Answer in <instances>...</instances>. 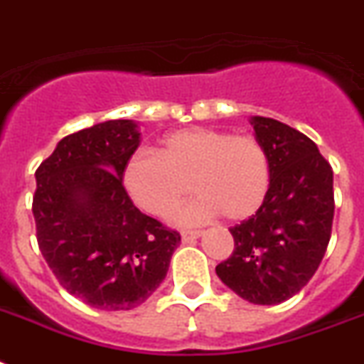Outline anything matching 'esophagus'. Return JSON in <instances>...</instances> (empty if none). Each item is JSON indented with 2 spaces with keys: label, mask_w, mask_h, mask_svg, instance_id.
Segmentation results:
<instances>
[{
  "label": "esophagus",
  "mask_w": 364,
  "mask_h": 364,
  "mask_svg": "<svg viewBox=\"0 0 364 364\" xmlns=\"http://www.w3.org/2000/svg\"><path fill=\"white\" fill-rule=\"evenodd\" d=\"M200 235H202V230H183L181 232L183 243H191V241L198 239Z\"/></svg>",
  "instance_id": "1"
}]
</instances>
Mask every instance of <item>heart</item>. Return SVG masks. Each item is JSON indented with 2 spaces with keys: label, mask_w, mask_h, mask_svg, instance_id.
<instances>
[{
  "label": "heart",
  "mask_w": 364,
  "mask_h": 364,
  "mask_svg": "<svg viewBox=\"0 0 364 364\" xmlns=\"http://www.w3.org/2000/svg\"><path fill=\"white\" fill-rule=\"evenodd\" d=\"M121 179L136 208L156 218L170 217L192 188L198 196L179 211V223L198 224L218 215L239 223L265 202L271 162L254 134L191 127L164 136L155 155L129 156Z\"/></svg>",
  "instance_id": "obj_1"
}]
</instances>
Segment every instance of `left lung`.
<instances>
[{
  "label": "left lung",
  "mask_w": 364,
  "mask_h": 364,
  "mask_svg": "<svg viewBox=\"0 0 364 364\" xmlns=\"http://www.w3.org/2000/svg\"><path fill=\"white\" fill-rule=\"evenodd\" d=\"M267 149L271 185L262 208L230 228L233 252L218 279L254 305H279L306 286L327 250L335 215L333 170L303 132L254 115Z\"/></svg>",
  "instance_id": "left-lung-1"
}]
</instances>
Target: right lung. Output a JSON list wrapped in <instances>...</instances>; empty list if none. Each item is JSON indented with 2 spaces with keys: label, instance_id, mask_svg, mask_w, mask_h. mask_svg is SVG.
<instances>
[{
  "label": "right lung",
  "instance_id": "add662e5",
  "mask_svg": "<svg viewBox=\"0 0 364 364\" xmlns=\"http://www.w3.org/2000/svg\"><path fill=\"white\" fill-rule=\"evenodd\" d=\"M138 146V123L105 121L65 136L35 172L38 249L59 284L93 309L140 306L181 243L123 187L121 172Z\"/></svg>",
  "mask_w": 364,
  "mask_h": 364
}]
</instances>
